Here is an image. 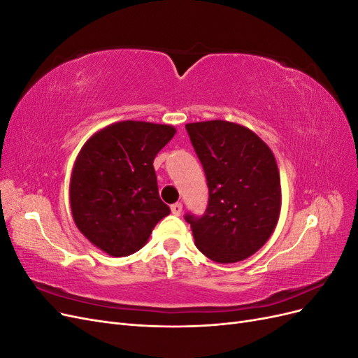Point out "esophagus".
<instances>
[{
  "label": "esophagus",
  "mask_w": 358,
  "mask_h": 358,
  "mask_svg": "<svg viewBox=\"0 0 358 358\" xmlns=\"http://www.w3.org/2000/svg\"><path fill=\"white\" fill-rule=\"evenodd\" d=\"M171 213H173V215H176V216H179V215L182 213V203H175V204H171Z\"/></svg>",
  "instance_id": "1"
}]
</instances>
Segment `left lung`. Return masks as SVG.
Masks as SVG:
<instances>
[{
    "instance_id": "obj_1",
    "label": "left lung",
    "mask_w": 358,
    "mask_h": 358,
    "mask_svg": "<svg viewBox=\"0 0 358 358\" xmlns=\"http://www.w3.org/2000/svg\"><path fill=\"white\" fill-rule=\"evenodd\" d=\"M209 187L204 215H187L196 246L212 262H242L276 229L280 179L275 155L251 129L229 121L185 125Z\"/></svg>"
}]
</instances>
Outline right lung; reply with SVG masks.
Instances as JSON below:
<instances>
[{
	"instance_id": "obj_1",
	"label": "right lung",
	"mask_w": 358,
	"mask_h": 358,
	"mask_svg": "<svg viewBox=\"0 0 358 358\" xmlns=\"http://www.w3.org/2000/svg\"><path fill=\"white\" fill-rule=\"evenodd\" d=\"M176 128L121 121L92 134L74 161L70 206L76 227L112 257L143 248L170 213L158 194L154 159Z\"/></svg>"
}]
</instances>
